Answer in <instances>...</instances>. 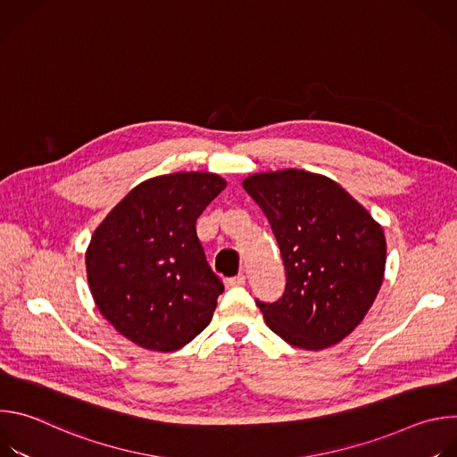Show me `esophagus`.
<instances>
[{"instance_id": "34e87169", "label": "esophagus", "mask_w": 457, "mask_h": 457, "mask_svg": "<svg viewBox=\"0 0 457 457\" xmlns=\"http://www.w3.org/2000/svg\"><path fill=\"white\" fill-rule=\"evenodd\" d=\"M245 284V275H237V277H231V278H226V286L228 287H242Z\"/></svg>"}]
</instances>
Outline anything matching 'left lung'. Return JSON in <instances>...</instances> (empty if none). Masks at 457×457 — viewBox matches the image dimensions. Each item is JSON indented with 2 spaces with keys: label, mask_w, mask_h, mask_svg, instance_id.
Segmentation results:
<instances>
[{
  "label": "left lung",
  "mask_w": 457,
  "mask_h": 457,
  "mask_svg": "<svg viewBox=\"0 0 457 457\" xmlns=\"http://www.w3.org/2000/svg\"><path fill=\"white\" fill-rule=\"evenodd\" d=\"M242 186L268 217L286 268L282 298L256 302L268 328L305 351L342 342L381 287V226L340 184L318 173H254Z\"/></svg>",
  "instance_id": "left-lung-1"
}]
</instances>
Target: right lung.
<instances>
[{"label":"right lung","mask_w":457,"mask_h":457,"mask_svg":"<svg viewBox=\"0 0 457 457\" xmlns=\"http://www.w3.org/2000/svg\"><path fill=\"white\" fill-rule=\"evenodd\" d=\"M224 187L222 177L206 171L148 179L94 231L85 256L88 287L129 342L171 353L208 328L224 284L195 224Z\"/></svg>","instance_id":"obj_1"}]
</instances>
